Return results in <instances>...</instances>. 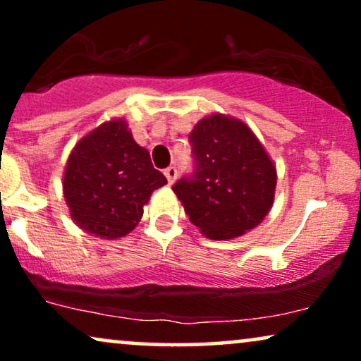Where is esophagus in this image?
Returning <instances> with one entry per match:
<instances>
[{"label": "esophagus", "instance_id": "34e87169", "mask_svg": "<svg viewBox=\"0 0 361 361\" xmlns=\"http://www.w3.org/2000/svg\"><path fill=\"white\" fill-rule=\"evenodd\" d=\"M164 176L168 178V183L171 185L173 181L176 180V176H178V169H176L175 166H169V168H166V169H164Z\"/></svg>", "mask_w": 361, "mask_h": 361}]
</instances>
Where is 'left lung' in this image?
Returning <instances> with one entry per match:
<instances>
[{"instance_id": "8db88e82", "label": "left lung", "mask_w": 361, "mask_h": 361, "mask_svg": "<svg viewBox=\"0 0 361 361\" xmlns=\"http://www.w3.org/2000/svg\"><path fill=\"white\" fill-rule=\"evenodd\" d=\"M193 169L173 185L190 222L224 241L252 229L270 212L276 171L246 123L212 115L190 134Z\"/></svg>"}]
</instances>
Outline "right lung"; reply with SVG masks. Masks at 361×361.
I'll return each instance as SVG.
<instances>
[{"instance_id": "1", "label": "right lung", "mask_w": 361, "mask_h": 361, "mask_svg": "<svg viewBox=\"0 0 361 361\" xmlns=\"http://www.w3.org/2000/svg\"><path fill=\"white\" fill-rule=\"evenodd\" d=\"M166 183L127 123L114 120L78 142L62 185L73 221L82 231L117 239L137 226L151 193Z\"/></svg>"}]
</instances>
